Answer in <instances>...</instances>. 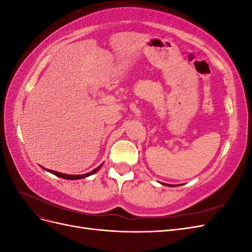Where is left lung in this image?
Returning a JSON list of instances; mask_svg holds the SVG:
<instances>
[{
  "instance_id": "left-lung-1",
  "label": "left lung",
  "mask_w": 252,
  "mask_h": 252,
  "mask_svg": "<svg viewBox=\"0 0 252 252\" xmlns=\"http://www.w3.org/2000/svg\"><path fill=\"white\" fill-rule=\"evenodd\" d=\"M162 184H163V183H162ZM164 185H166V186H172V185H169V184H164Z\"/></svg>"
}]
</instances>
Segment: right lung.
I'll list each match as a JSON object with an SVG mask.
<instances>
[{"label": "right lung", "instance_id": "obj_1", "mask_svg": "<svg viewBox=\"0 0 252 252\" xmlns=\"http://www.w3.org/2000/svg\"><path fill=\"white\" fill-rule=\"evenodd\" d=\"M102 165H103V164H101L100 166L96 167V168H95V169H94L93 171H90V172L85 173V174H65V173H61V172H58V171H55V170H50V169H48L47 171H49L50 173L55 174V175H57V177H59V178H62V179H66V180H80V179L87 178V177H89V175L95 173L96 171L100 170V168L102 167ZM42 168H43V169H45L44 167H42Z\"/></svg>", "mask_w": 252, "mask_h": 252}]
</instances>
